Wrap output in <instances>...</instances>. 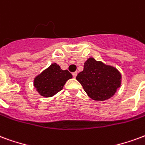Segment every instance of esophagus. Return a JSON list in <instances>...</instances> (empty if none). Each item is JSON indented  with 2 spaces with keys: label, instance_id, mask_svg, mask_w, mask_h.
I'll use <instances>...</instances> for the list:
<instances>
[{
  "label": "esophagus",
  "instance_id": "34e87169",
  "mask_svg": "<svg viewBox=\"0 0 145 145\" xmlns=\"http://www.w3.org/2000/svg\"><path fill=\"white\" fill-rule=\"evenodd\" d=\"M77 73H78V72H77L76 71V72H72V76H73V77H76L77 76Z\"/></svg>",
  "mask_w": 145,
  "mask_h": 145
}]
</instances>
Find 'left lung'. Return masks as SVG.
I'll use <instances>...</instances> for the list:
<instances>
[{
    "label": "left lung",
    "mask_w": 145,
    "mask_h": 145,
    "mask_svg": "<svg viewBox=\"0 0 145 145\" xmlns=\"http://www.w3.org/2000/svg\"><path fill=\"white\" fill-rule=\"evenodd\" d=\"M76 80L91 99L103 101L113 97L120 87L121 75L114 67L89 58Z\"/></svg>",
    "instance_id": "left-lung-1"
}]
</instances>
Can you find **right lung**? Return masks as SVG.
<instances>
[{
  "instance_id": "obj_1",
  "label": "right lung",
  "mask_w": 145,
  "mask_h": 145,
  "mask_svg": "<svg viewBox=\"0 0 145 145\" xmlns=\"http://www.w3.org/2000/svg\"><path fill=\"white\" fill-rule=\"evenodd\" d=\"M71 78L72 76L68 70H62L59 65L53 63L35 77L34 86L42 96L50 97L62 90L65 82Z\"/></svg>"
}]
</instances>
